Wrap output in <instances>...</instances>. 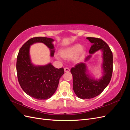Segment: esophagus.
<instances>
[{"mask_svg": "<svg viewBox=\"0 0 130 130\" xmlns=\"http://www.w3.org/2000/svg\"><path fill=\"white\" fill-rule=\"evenodd\" d=\"M64 72H70V69L68 68H64Z\"/></svg>", "mask_w": 130, "mask_h": 130, "instance_id": "34e87169", "label": "esophagus"}]
</instances>
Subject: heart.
Listing matches in <instances>:
<instances>
[{
    "mask_svg": "<svg viewBox=\"0 0 130 130\" xmlns=\"http://www.w3.org/2000/svg\"><path fill=\"white\" fill-rule=\"evenodd\" d=\"M85 53V48L78 43H75L73 45L65 47L60 50V56L64 59H72L78 62L80 60ZM56 57L60 59V56L56 55Z\"/></svg>",
    "mask_w": 130,
    "mask_h": 130,
    "instance_id": "heart-1",
    "label": "heart"
}]
</instances>
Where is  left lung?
<instances>
[{"label":"left lung","mask_w":130,"mask_h":130,"mask_svg":"<svg viewBox=\"0 0 130 130\" xmlns=\"http://www.w3.org/2000/svg\"><path fill=\"white\" fill-rule=\"evenodd\" d=\"M86 38L92 43L89 50L90 55L86 57L85 62L79 63L70 70L73 75L74 92L78 98L82 99H92L103 92L111 81L113 72V54L107 43L100 38ZM99 50L102 52L103 75L98 79L90 75L85 62Z\"/></svg>","instance_id":"8db88e82"}]
</instances>
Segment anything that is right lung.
<instances>
[{
    "label": "right lung",
    "instance_id": "1",
    "mask_svg": "<svg viewBox=\"0 0 130 130\" xmlns=\"http://www.w3.org/2000/svg\"><path fill=\"white\" fill-rule=\"evenodd\" d=\"M54 41L53 39L47 37L31 38L23 45L17 56L16 68L19 85L27 95L37 100H44L52 97L64 72L63 68H56L51 63L44 66L34 64L30 55V46L42 43L49 49L50 56L53 57Z\"/></svg>",
    "mask_w": 130,
    "mask_h": 130
}]
</instances>
